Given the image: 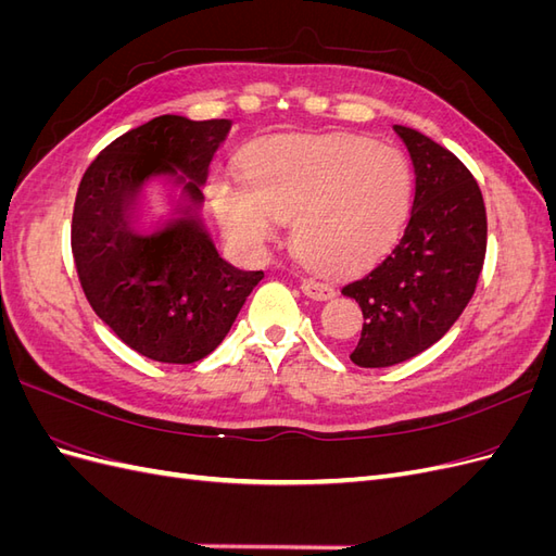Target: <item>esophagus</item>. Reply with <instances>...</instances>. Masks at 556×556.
I'll return each mask as SVG.
<instances>
[{
    "label": "esophagus",
    "instance_id": "1",
    "mask_svg": "<svg viewBox=\"0 0 556 556\" xmlns=\"http://www.w3.org/2000/svg\"><path fill=\"white\" fill-rule=\"evenodd\" d=\"M301 290H304V294L315 299V301H325V299H329L333 294V290L329 288L327 282H319L315 278H306L304 282H301Z\"/></svg>",
    "mask_w": 556,
    "mask_h": 556
}]
</instances>
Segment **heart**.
<instances>
[{
    "mask_svg": "<svg viewBox=\"0 0 556 556\" xmlns=\"http://www.w3.org/2000/svg\"><path fill=\"white\" fill-rule=\"evenodd\" d=\"M217 213L233 239L266 245L296 217V245L327 271H355L392 245L410 206L396 150L359 137H280L257 148L248 185L220 182Z\"/></svg>",
    "mask_w": 556,
    "mask_h": 556,
    "instance_id": "heart-1",
    "label": "heart"
}]
</instances>
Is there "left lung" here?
Returning <instances> with one entry per match:
<instances>
[{"mask_svg":"<svg viewBox=\"0 0 556 556\" xmlns=\"http://www.w3.org/2000/svg\"><path fill=\"white\" fill-rule=\"evenodd\" d=\"M394 131L415 169L408 225L374 268L341 290L364 315L350 352L364 368L401 364L441 341L473 296L486 252V211L473 174L425 134L401 125Z\"/></svg>","mask_w":556,"mask_h":556,"instance_id":"left-lung-1","label":"left lung"}]
</instances>
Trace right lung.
Here are the masks:
<instances>
[{
    "label": "right lung",
    "mask_w": 556,
    "mask_h": 556,
    "mask_svg": "<svg viewBox=\"0 0 556 556\" xmlns=\"http://www.w3.org/2000/svg\"><path fill=\"white\" fill-rule=\"evenodd\" d=\"M229 127V121L153 117L109 143L80 178L72 217L80 288L117 339L148 359L194 364L211 355L264 278L217 255L194 215ZM157 173L184 182L189 217L141 238L128 227V206Z\"/></svg>",
    "instance_id": "add662e5"
}]
</instances>
